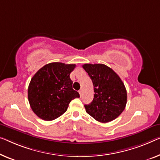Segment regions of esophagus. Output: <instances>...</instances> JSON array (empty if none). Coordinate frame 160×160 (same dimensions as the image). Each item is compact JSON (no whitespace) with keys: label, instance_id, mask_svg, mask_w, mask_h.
I'll return each instance as SVG.
<instances>
[{"label":"esophagus","instance_id":"esophagus-1","mask_svg":"<svg viewBox=\"0 0 160 160\" xmlns=\"http://www.w3.org/2000/svg\"><path fill=\"white\" fill-rule=\"evenodd\" d=\"M79 93H80V97H82V90H79Z\"/></svg>","mask_w":160,"mask_h":160}]
</instances>
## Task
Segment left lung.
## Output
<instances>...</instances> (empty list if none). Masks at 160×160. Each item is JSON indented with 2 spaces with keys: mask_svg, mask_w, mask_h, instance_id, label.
<instances>
[{
  "mask_svg": "<svg viewBox=\"0 0 160 160\" xmlns=\"http://www.w3.org/2000/svg\"><path fill=\"white\" fill-rule=\"evenodd\" d=\"M82 68L92 80L95 92L91 103L85 105L87 113L101 123L118 117L127 102V92L120 77L103 64H85Z\"/></svg>",
  "mask_w": 160,
  "mask_h": 160,
  "instance_id": "left-lung-1",
  "label": "left lung"
}]
</instances>
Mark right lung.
<instances>
[{"label":"right lung","mask_w":160,"mask_h":160,"mask_svg":"<svg viewBox=\"0 0 160 160\" xmlns=\"http://www.w3.org/2000/svg\"><path fill=\"white\" fill-rule=\"evenodd\" d=\"M75 64L52 62L42 67L31 80L28 99L32 111L44 121H52L62 115L78 92L72 89L70 75Z\"/></svg>","instance_id":"add662e5"}]
</instances>
